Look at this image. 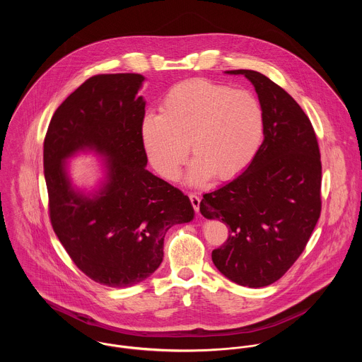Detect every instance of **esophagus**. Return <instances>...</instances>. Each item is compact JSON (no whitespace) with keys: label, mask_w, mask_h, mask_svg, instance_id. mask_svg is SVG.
I'll return each instance as SVG.
<instances>
[{"label":"esophagus","mask_w":362,"mask_h":362,"mask_svg":"<svg viewBox=\"0 0 362 362\" xmlns=\"http://www.w3.org/2000/svg\"><path fill=\"white\" fill-rule=\"evenodd\" d=\"M189 201H191V204H192L194 210H195L197 213H199V206H201V198H199V195H197V194H189Z\"/></svg>","instance_id":"34e87169"}]
</instances>
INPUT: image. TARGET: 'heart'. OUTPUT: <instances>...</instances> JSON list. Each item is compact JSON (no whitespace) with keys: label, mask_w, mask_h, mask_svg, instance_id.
<instances>
[{"label":"heart","mask_w":362,"mask_h":362,"mask_svg":"<svg viewBox=\"0 0 362 362\" xmlns=\"http://www.w3.org/2000/svg\"><path fill=\"white\" fill-rule=\"evenodd\" d=\"M263 129V110L251 92L191 79L167 92L160 114L145 115L141 139L153 168L171 181L180 175L189 144L195 160L187 180L202 185L211 175L227 181L243 173L258 153Z\"/></svg>","instance_id":"1"}]
</instances>
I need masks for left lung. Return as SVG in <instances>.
I'll return each mask as SVG.
<instances>
[{
  "instance_id": "obj_1",
  "label": "left lung",
  "mask_w": 362,
  "mask_h": 362,
  "mask_svg": "<svg viewBox=\"0 0 362 362\" xmlns=\"http://www.w3.org/2000/svg\"><path fill=\"white\" fill-rule=\"evenodd\" d=\"M244 75L263 110V142L233 181L204 195L201 213L228 226V238L211 252L231 281L259 288L277 281L305 250L320 216L322 164L310 118L284 89L251 69Z\"/></svg>"
}]
</instances>
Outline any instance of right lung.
Here are the masks:
<instances>
[{
	"instance_id": "right-lung-1",
	"label": "right lung",
	"mask_w": 362,
	"mask_h": 362,
	"mask_svg": "<svg viewBox=\"0 0 362 362\" xmlns=\"http://www.w3.org/2000/svg\"><path fill=\"white\" fill-rule=\"evenodd\" d=\"M144 81L139 74L89 78L55 110L45 139L52 230L78 269L108 287L148 279L163 260L167 230L195 214L187 195L146 170ZM83 150L107 157L106 178L92 194L71 187L64 163Z\"/></svg>"
}]
</instances>
